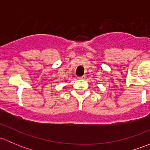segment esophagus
Wrapping results in <instances>:
<instances>
[{"instance_id":"1","label":"esophagus","mask_w":150,"mask_h":150,"mask_svg":"<svg viewBox=\"0 0 150 150\" xmlns=\"http://www.w3.org/2000/svg\"><path fill=\"white\" fill-rule=\"evenodd\" d=\"M86 78V75H83V76H81V77H78V79H80V80H85Z\"/></svg>"}]
</instances>
